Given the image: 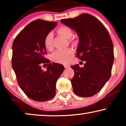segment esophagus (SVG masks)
I'll return each mask as SVG.
<instances>
[{
	"mask_svg": "<svg viewBox=\"0 0 126 126\" xmlns=\"http://www.w3.org/2000/svg\"><path fill=\"white\" fill-rule=\"evenodd\" d=\"M69 66H69V65H64V67H65V69L68 68Z\"/></svg>",
	"mask_w": 126,
	"mask_h": 126,
	"instance_id": "34e87169",
	"label": "esophagus"
}]
</instances>
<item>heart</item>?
I'll use <instances>...</instances> for the list:
<instances>
[{"label": "heart", "mask_w": 126, "mask_h": 126, "mask_svg": "<svg viewBox=\"0 0 126 126\" xmlns=\"http://www.w3.org/2000/svg\"><path fill=\"white\" fill-rule=\"evenodd\" d=\"M57 32L58 35L64 37L66 39H70L73 35V32L71 29L65 26H62L58 27L57 30ZM53 34L50 32L46 34L45 37L44 44L45 47L47 50L51 51L54 49V42H53ZM70 44L73 45H76L77 44V40L75 39H71L69 40ZM73 50L70 48H67L65 49L58 50L55 51L51 56V58L53 61L60 63L66 64L69 63L71 58L73 56Z\"/></svg>", "instance_id": "1"}]
</instances>
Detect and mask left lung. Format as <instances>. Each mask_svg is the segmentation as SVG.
Returning a JSON list of instances; mask_svg holds the SVG:
<instances>
[{
    "label": "left lung",
    "instance_id": "obj_1",
    "mask_svg": "<svg viewBox=\"0 0 126 126\" xmlns=\"http://www.w3.org/2000/svg\"><path fill=\"white\" fill-rule=\"evenodd\" d=\"M61 22L78 34L76 56L86 61L82 68L78 64L71 66L75 72L71 80L73 92L81 97H91L97 94L111 77L114 54L110 34L99 19L89 14Z\"/></svg>",
    "mask_w": 126,
    "mask_h": 126
}]
</instances>
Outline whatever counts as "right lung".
<instances>
[{
  "instance_id": "add662e5",
  "label": "right lung",
  "mask_w": 126,
  "mask_h": 126,
  "mask_svg": "<svg viewBox=\"0 0 126 126\" xmlns=\"http://www.w3.org/2000/svg\"><path fill=\"white\" fill-rule=\"evenodd\" d=\"M57 22L37 19L27 25L15 37L13 44L12 66L19 87L27 97L45 101L56 94V82L65 69L63 65L50 63L44 40ZM45 64L44 71L41 65Z\"/></svg>"
}]
</instances>
